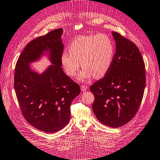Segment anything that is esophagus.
Returning a JSON list of instances; mask_svg holds the SVG:
<instances>
[{
    "instance_id": "esophagus-1",
    "label": "esophagus",
    "mask_w": 160,
    "mask_h": 160,
    "mask_svg": "<svg viewBox=\"0 0 160 160\" xmlns=\"http://www.w3.org/2000/svg\"><path fill=\"white\" fill-rule=\"evenodd\" d=\"M87 89H88V86L87 85H84V84H82V85L81 86V90H82V92H84V91H86Z\"/></svg>"
}]
</instances>
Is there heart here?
<instances>
[{
  "mask_svg": "<svg viewBox=\"0 0 160 160\" xmlns=\"http://www.w3.org/2000/svg\"><path fill=\"white\" fill-rule=\"evenodd\" d=\"M68 52L60 56L62 67L67 76H76L81 66L79 78L86 80L105 76L113 62L115 49L113 42L104 34L78 36L68 45Z\"/></svg>",
  "mask_w": 160,
  "mask_h": 160,
  "instance_id": "obj_1",
  "label": "heart"
}]
</instances>
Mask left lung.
I'll return each instance as SVG.
<instances>
[{"label": "left lung", "instance_id": "8db88e82", "mask_svg": "<svg viewBox=\"0 0 160 160\" xmlns=\"http://www.w3.org/2000/svg\"><path fill=\"white\" fill-rule=\"evenodd\" d=\"M116 52L105 76L93 83L92 109L105 126L118 128L137 114L146 87L145 64L138 48L119 33L112 32Z\"/></svg>", "mask_w": 160, "mask_h": 160}]
</instances>
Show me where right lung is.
Masks as SVG:
<instances>
[{"mask_svg":"<svg viewBox=\"0 0 160 160\" xmlns=\"http://www.w3.org/2000/svg\"><path fill=\"white\" fill-rule=\"evenodd\" d=\"M62 28L29 42L15 66L14 89L21 113L37 129L52 133L64 128L70 120V106L80 94V87L64 73L60 56L64 45ZM48 50L53 64L39 75L29 64Z\"/></svg>","mask_w":160,"mask_h":160,"instance_id":"add662e5","label":"right lung"}]
</instances>
